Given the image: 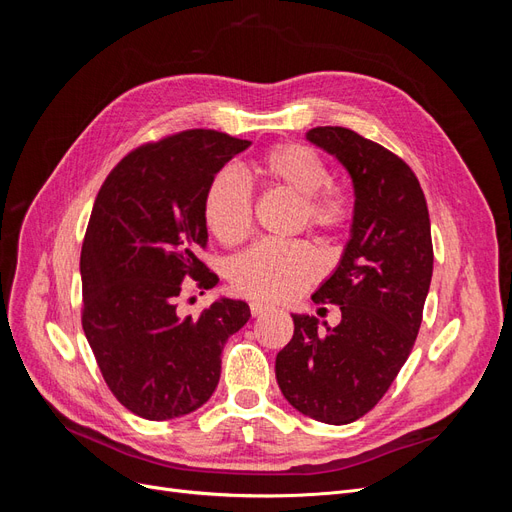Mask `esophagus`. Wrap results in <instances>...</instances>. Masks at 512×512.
Instances as JSON below:
<instances>
[{
    "label": "esophagus",
    "mask_w": 512,
    "mask_h": 512,
    "mask_svg": "<svg viewBox=\"0 0 512 512\" xmlns=\"http://www.w3.org/2000/svg\"><path fill=\"white\" fill-rule=\"evenodd\" d=\"M250 312H252L254 318H258V316L269 314L271 307H269V305H262V303H252V305H250Z\"/></svg>",
    "instance_id": "esophagus-1"
}]
</instances>
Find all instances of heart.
I'll return each mask as SVG.
<instances>
[{"mask_svg": "<svg viewBox=\"0 0 512 512\" xmlns=\"http://www.w3.org/2000/svg\"><path fill=\"white\" fill-rule=\"evenodd\" d=\"M256 173L265 188L286 190L299 198V224L309 230L333 237L350 224L352 196L346 185L329 179L327 164L312 147L273 145L256 162ZM203 218L211 235L226 247H237L252 235L254 196L237 170L222 168L209 181ZM318 273V258L305 241H265L237 258L230 282L245 299L284 303L301 294Z\"/></svg>", "mask_w": 512, "mask_h": 512, "instance_id": "1", "label": "heart"}]
</instances>
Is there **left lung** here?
<instances>
[{"label":"left lung","mask_w":512,"mask_h":512,"mask_svg":"<svg viewBox=\"0 0 512 512\" xmlns=\"http://www.w3.org/2000/svg\"><path fill=\"white\" fill-rule=\"evenodd\" d=\"M307 138L346 166L354 185L352 237L314 303L342 309L335 329L292 316L294 335L277 352L275 376L288 404L320 423L365 416L391 389L421 329L433 245L427 200L393 151L342 126Z\"/></svg>","instance_id":"1"}]
</instances>
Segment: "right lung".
<instances>
[{
    "label": "right lung",
    "instance_id": "obj_1",
    "mask_svg": "<svg viewBox=\"0 0 512 512\" xmlns=\"http://www.w3.org/2000/svg\"><path fill=\"white\" fill-rule=\"evenodd\" d=\"M250 141L218 130H183L130 151L96 196L87 224L81 322L108 389L136 416L168 421L200 408L220 380L226 339L250 320L243 301L222 299L179 316L192 280L218 284L207 247L209 181Z\"/></svg>",
    "mask_w": 512,
    "mask_h": 512
}]
</instances>
